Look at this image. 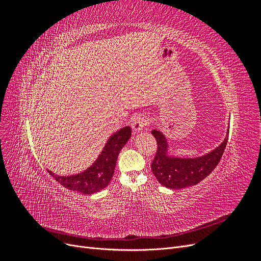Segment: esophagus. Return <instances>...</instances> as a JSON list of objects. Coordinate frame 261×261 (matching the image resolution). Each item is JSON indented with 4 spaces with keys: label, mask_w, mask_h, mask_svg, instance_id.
I'll use <instances>...</instances> for the list:
<instances>
[{
    "label": "esophagus",
    "mask_w": 261,
    "mask_h": 261,
    "mask_svg": "<svg viewBox=\"0 0 261 261\" xmlns=\"http://www.w3.org/2000/svg\"><path fill=\"white\" fill-rule=\"evenodd\" d=\"M150 123L149 117L146 114H138L133 118L132 121V128L134 132H141L146 126H148Z\"/></svg>",
    "instance_id": "34e87169"
}]
</instances>
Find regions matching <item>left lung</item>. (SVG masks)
<instances>
[{
    "label": "left lung",
    "instance_id": "1",
    "mask_svg": "<svg viewBox=\"0 0 261 261\" xmlns=\"http://www.w3.org/2000/svg\"><path fill=\"white\" fill-rule=\"evenodd\" d=\"M152 135L156 140V151L151 162V170L159 183L172 189L185 188L198 184L216 169L224 152L227 144V136L217 149L210 153L195 158V159H177L169 158L168 144L162 134L153 129Z\"/></svg>",
    "mask_w": 261,
    "mask_h": 261
}]
</instances>
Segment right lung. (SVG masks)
<instances>
[{
    "label": "right lung",
    "mask_w": 261,
    "mask_h": 261,
    "mask_svg": "<svg viewBox=\"0 0 261 261\" xmlns=\"http://www.w3.org/2000/svg\"><path fill=\"white\" fill-rule=\"evenodd\" d=\"M132 135L129 126L121 128L110 137L101 154L91 167L80 174L74 176H60L55 175L48 170L50 175L67 189H72L89 195L97 193L106 188L111 180L115 170L117 155L121 149L127 143Z\"/></svg>",
    "instance_id": "right-lung-1"
}]
</instances>
